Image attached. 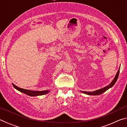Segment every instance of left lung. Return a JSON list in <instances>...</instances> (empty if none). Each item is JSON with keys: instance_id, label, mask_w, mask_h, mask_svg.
Masks as SVG:
<instances>
[{"instance_id": "left-lung-1", "label": "left lung", "mask_w": 127, "mask_h": 127, "mask_svg": "<svg viewBox=\"0 0 127 127\" xmlns=\"http://www.w3.org/2000/svg\"><path fill=\"white\" fill-rule=\"evenodd\" d=\"M119 71H120V67H119V70H118V71L117 72V73L115 75L114 78L113 79V80L110 83V84H109V85H107V86L105 87L104 88H102V89H101L96 90V91H94L93 92H87V91H81V92H82V93H83V94L88 95H98L102 94V93H104V92L107 91V90L109 89L111 87H112L114 85L115 82L117 81L118 76H119Z\"/></svg>"}]
</instances>
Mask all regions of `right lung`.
<instances>
[{
	"mask_svg": "<svg viewBox=\"0 0 127 127\" xmlns=\"http://www.w3.org/2000/svg\"><path fill=\"white\" fill-rule=\"evenodd\" d=\"M13 86L14 87V89H16L17 90L22 92L23 94H25L27 95L30 96H41L44 95H45L48 94L50 91L48 90H44V91H32V90H26L22 89V88H20L19 87H17V86L14 85L13 83H12Z\"/></svg>",
	"mask_w": 127,
	"mask_h": 127,
	"instance_id": "obj_1",
	"label": "right lung"
}]
</instances>
